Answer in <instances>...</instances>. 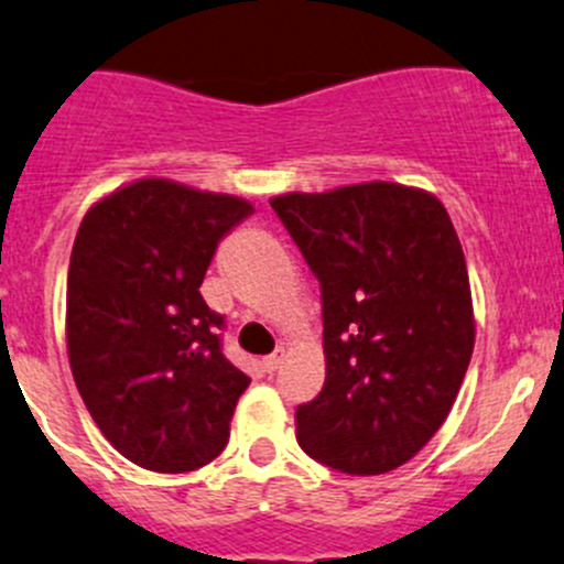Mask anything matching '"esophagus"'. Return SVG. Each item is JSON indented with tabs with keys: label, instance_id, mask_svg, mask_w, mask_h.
<instances>
[{
	"label": "esophagus",
	"instance_id": "1",
	"mask_svg": "<svg viewBox=\"0 0 564 564\" xmlns=\"http://www.w3.org/2000/svg\"><path fill=\"white\" fill-rule=\"evenodd\" d=\"M282 362H284V352H282V349H280V352H274V355L263 357V368H265V371H269V373H274L276 368L282 366Z\"/></svg>",
	"mask_w": 564,
	"mask_h": 564
}]
</instances>
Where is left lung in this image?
<instances>
[{
    "mask_svg": "<svg viewBox=\"0 0 564 564\" xmlns=\"http://www.w3.org/2000/svg\"><path fill=\"white\" fill-rule=\"evenodd\" d=\"M323 290L325 384L295 411L308 457L401 468L438 433L474 355L468 265L449 212L398 183L271 198Z\"/></svg>",
    "mask_w": 564,
    "mask_h": 564,
    "instance_id": "obj_1",
    "label": "left lung"
}]
</instances>
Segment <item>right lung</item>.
<instances>
[{
    "instance_id": "obj_1",
    "label": "right lung",
    "mask_w": 564,
    "mask_h": 564,
    "mask_svg": "<svg viewBox=\"0 0 564 564\" xmlns=\"http://www.w3.org/2000/svg\"><path fill=\"white\" fill-rule=\"evenodd\" d=\"M252 204L148 177L86 212L66 276V349L83 403L139 468L187 474L228 444L250 377L202 299L217 245Z\"/></svg>"
}]
</instances>
